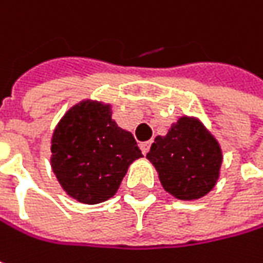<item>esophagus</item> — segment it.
Here are the masks:
<instances>
[{"label":"esophagus","mask_w":263,"mask_h":263,"mask_svg":"<svg viewBox=\"0 0 263 263\" xmlns=\"http://www.w3.org/2000/svg\"><path fill=\"white\" fill-rule=\"evenodd\" d=\"M149 146H151V141L141 142V143H139V148H141L142 154H146V153L149 151Z\"/></svg>","instance_id":"34e87169"}]
</instances>
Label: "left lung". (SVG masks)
Masks as SVG:
<instances>
[{"instance_id": "obj_1", "label": "left lung", "mask_w": 263, "mask_h": 263, "mask_svg": "<svg viewBox=\"0 0 263 263\" xmlns=\"http://www.w3.org/2000/svg\"><path fill=\"white\" fill-rule=\"evenodd\" d=\"M146 159L169 195L179 200H196L214 189L223 153L203 122L195 117H181L166 136L154 139Z\"/></svg>"}]
</instances>
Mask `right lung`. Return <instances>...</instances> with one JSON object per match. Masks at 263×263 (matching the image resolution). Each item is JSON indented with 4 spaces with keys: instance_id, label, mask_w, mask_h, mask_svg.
Wrapping results in <instances>:
<instances>
[{
    "instance_id": "1",
    "label": "right lung",
    "mask_w": 263,
    "mask_h": 263,
    "mask_svg": "<svg viewBox=\"0 0 263 263\" xmlns=\"http://www.w3.org/2000/svg\"><path fill=\"white\" fill-rule=\"evenodd\" d=\"M50 166L67 195L96 205L114 196L130 164L143 157L133 135L112 120V106L82 100L57 124Z\"/></svg>"
}]
</instances>
